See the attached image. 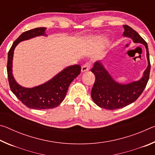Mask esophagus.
<instances>
[{"mask_svg": "<svg viewBox=\"0 0 155 155\" xmlns=\"http://www.w3.org/2000/svg\"><path fill=\"white\" fill-rule=\"evenodd\" d=\"M90 64L89 62L86 63L85 64H84L82 66V68H81V72H85L86 71H88V70H90Z\"/></svg>", "mask_w": 155, "mask_h": 155, "instance_id": "34e87169", "label": "esophagus"}]
</instances>
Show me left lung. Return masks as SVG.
<instances>
[{
  "instance_id": "left-lung-1",
  "label": "left lung",
  "mask_w": 155,
  "mask_h": 155,
  "mask_svg": "<svg viewBox=\"0 0 155 155\" xmlns=\"http://www.w3.org/2000/svg\"><path fill=\"white\" fill-rule=\"evenodd\" d=\"M123 27L124 28L123 35L131 38L135 43H140L145 46L148 67L139 81L121 84L111 77L101 62L98 61L94 64L91 71L95 75L96 80L91 91V96L97 105L106 109H120L135 102L145 89L150 76V63L147 43L129 26L123 25Z\"/></svg>"
}]
</instances>
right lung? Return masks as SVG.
<instances>
[{"label":"right lung","instance_id":"add662e5","mask_svg":"<svg viewBox=\"0 0 155 155\" xmlns=\"http://www.w3.org/2000/svg\"><path fill=\"white\" fill-rule=\"evenodd\" d=\"M46 29L45 27H40L25 31L14 41L8 52L7 70L10 89L25 105L33 109H53L59 105L65 98L70 83L80 74L81 70L79 65H70L52 79L32 88L22 87L15 81L12 74V61L15 46L22 41L37 36H47Z\"/></svg>","mask_w":155,"mask_h":155}]
</instances>
